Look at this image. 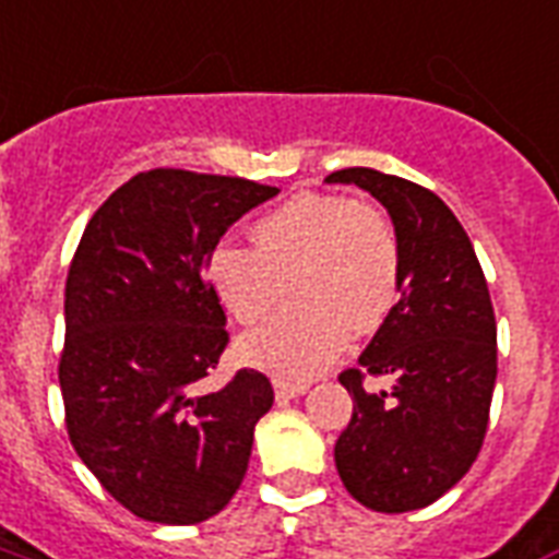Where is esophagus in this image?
Masks as SVG:
<instances>
[{"mask_svg":"<svg viewBox=\"0 0 559 559\" xmlns=\"http://www.w3.org/2000/svg\"><path fill=\"white\" fill-rule=\"evenodd\" d=\"M311 384L308 382H290V379H275V396L278 400H293V396H301Z\"/></svg>","mask_w":559,"mask_h":559,"instance_id":"esophagus-1","label":"esophagus"}]
</instances>
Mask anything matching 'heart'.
I'll return each instance as SVG.
<instances>
[{"label":"heart","instance_id":"1","mask_svg":"<svg viewBox=\"0 0 559 559\" xmlns=\"http://www.w3.org/2000/svg\"><path fill=\"white\" fill-rule=\"evenodd\" d=\"M254 248L222 242L206 275L239 322L278 308L287 278L296 299L242 341V355L281 379H311L349 334H370L400 299L403 251L391 218L341 192H299L251 225Z\"/></svg>","mask_w":559,"mask_h":559}]
</instances>
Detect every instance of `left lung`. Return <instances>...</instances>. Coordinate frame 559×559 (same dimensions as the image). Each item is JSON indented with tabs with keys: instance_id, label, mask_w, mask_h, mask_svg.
Segmentation results:
<instances>
[{
	"instance_id": "obj_1",
	"label": "left lung",
	"mask_w": 559,
	"mask_h": 559,
	"mask_svg": "<svg viewBox=\"0 0 559 559\" xmlns=\"http://www.w3.org/2000/svg\"><path fill=\"white\" fill-rule=\"evenodd\" d=\"M329 183H355L388 210L403 251L400 301L358 367L337 379L353 417L334 444L343 486L376 512L429 507L474 465L498 376V322L489 284L450 206L403 177L341 168ZM388 374L391 392H367Z\"/></svg>"
}]
</instances>
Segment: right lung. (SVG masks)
Masks as SVG:
<instances>
[{"label":"right lung","instance_id":"1","mask_svg":"<svg viewBox=\"0 0 559 559\" xmlns=\"http://www.w3.org/2000/svg\"><path fill=\"white\" fill-rule=\"evenodd\" d=\"M275 195L246 177L142 171L103 201L70 260L64 427L103 489L144 522H206L242 486L275 394L251 367L201 388L230 341L206 260Z\"/></svg>","mask_w":559,"mask_h":559}]
</instances>
